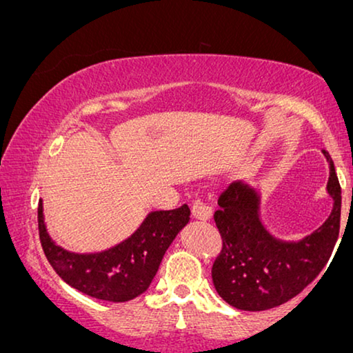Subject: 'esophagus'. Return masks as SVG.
Instances as JSON below:
<instances>
[{"label":"esophagus","instance_id":"esophagus-1","mask_svg":"<svg viewBox=\"0 0 353 353\" xmlns=\"http://www.w3.org/2000/svg\"><path fill=\"white\" fill-rule=\"evenodd\" d=\"M213 210L208 203L202 201H196L192 205V216L196 219H201V221H208L212 218Z\"/></svg>","mask_w":353,"mask_h":353}]
</instances>
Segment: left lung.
I'll return each instance as SVG.
<instances>
[{"mask_svg": "<svg viewBox=\"0 0 353 353\" xmlns=\"http://www.w3.org/2000/svg\"><path fill=\"white\" fill-rule=\"evenodd\" d=\"M330 164L326 192L333 210L312 234L299 240L275 237L261 218V191L245 181L232 183L218 199L214 223L223 237L221 254L212 269L218 294L232 307L268 310L299 294L325 268L339 237L341 185Z\"/></svg>", "mask_w": 353, "mask_h": 353, "instance_id": "8db88e82", "label": "left lung"}]
</instances>
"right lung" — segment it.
I'll return each mask as SVG.
<instances>
[{
    "mask_svg": "<svg viewBox=\"0 0 353 353\" xmlns=\"http://www.w3.org/2000/svg\"><path fill=\"white\" fill-rule=\"evenodd\" d=\"M43 210L39 201V239L55 272L81 293L110 303H125L150 288L168 247L191 219L186 203L175 210L151 212L140 228L116 247L99 253H74L50 237Z\"/></svg>",
    "mask_w": 353,
    "mask_h": 353,
    "instance_id": "add662e5",
    "label": "right lung"
}]
</instances>
